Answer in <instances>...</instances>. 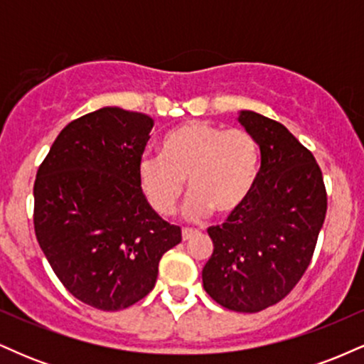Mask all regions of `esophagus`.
I'll return each mask as SVG.
<instances>
[{"mask_svg":"<svg viewBox=\"0 0 364 364\" xmlns=\"http://www.w3.org/2000/svg\"><path fill=\"white\" fill-rule=\"evenodd\" d=\"M196 229H190V228H183V231H181V237H183V241H188V240H191V237H193L195 235H196Z\"/></svg>","mask_w":364,"mask_h":364,"instance_id":"34e87169","label":"esophagus"}]
</instances>
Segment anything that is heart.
<instances>
[{"mask_svg": "<svg viewBox=\"0 0 364 364\" xmlns=\"http://www.w3.org/2000/svg\"><path fill=\"white\" fill-rule=\"evenodd\" d=\"M260 171V149L243 128L217 127L205 121L179 124L161 140V156L140 157L136 176L149 205L161 215L173 214L185 179L191 195L188 219H202L212 210L231 215L252 195Z\"/></svg>", "mask_w": 364, "mask_h": 364, "instance_id": "1", "label": "heart"}]
</instances>
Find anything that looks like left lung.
Masks as SVG:
<instances>
[{"label": "left lung", "mask_w": 364, "mask_h": 364, "mask_svg": "<svg viewBox=\"0 0 364 364\" xmlns=\"http://www.w3.org/2000/svg\"><path fill=\"white\" fill-rule=\"evenodd\" d=\"M237 121L260 147V171L245 205L207 229L214 253L202 279L220 306L257 313L286 298L306 272L327 191L313 154L284 124L253 111Z\"/></svg>", "instance_id": "8db88e82"}]
</instances>
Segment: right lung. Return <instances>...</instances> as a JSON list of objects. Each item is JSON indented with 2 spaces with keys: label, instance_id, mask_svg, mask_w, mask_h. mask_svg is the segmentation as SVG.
<instances>
[{
  "label": "right lung",
  "instance_id": "1",
  "mask_svg": "<svg viewBox=\"0 0 364 364\" xmlns=\"http://www.w3.org/2000/svg\"><path fill=\"white\" fill-rule=\"evenodd\" d=\"M154 119L102 107L61 129L34 183V229L49 265L77 299L102 311L154 289L159 262L181 243L141 193L139 161Z\"/></svg>",
  "mask_w": 364,
  "mask_h": 364
}]
</instances>
